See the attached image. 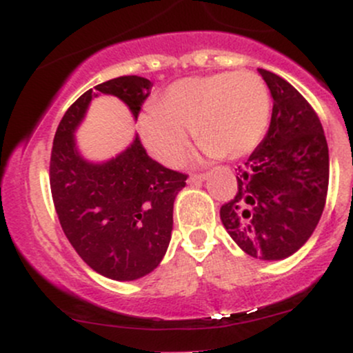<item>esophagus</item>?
I'll list each match as a JSON object with an SVG mask.
<instances>
[{
    "label": "esophagus",
    "mask_w": 353,
    "mask_h": 353,
    "mask_svg": "<svg viewBox=\"0 0 353 353\" xmlns=\"http://www.w3.org/2000/svg\"><path fill=\"white\" fill-rule=\"evenodd\" d=\"M208 179V174H194V176H190L188 182L189 184H201V182H204Z\"/></svg>",
    "instance_id": "esophagus-1"
}]
</instances>
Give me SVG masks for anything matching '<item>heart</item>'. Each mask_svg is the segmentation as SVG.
I'll list each match as a JSON object with an SVG mask.
<instances>
[{"mask_svg":"<svg viewBox=\"0 0 353 353\" xmlns=\"http://www.w3.org/2000/svg\"><path fill=\"white\" fill-rule=\"evenodd\" d=\"M270 98L264 81L250 71L194 76L172 83L139 117V136L149 154L177 165L188 152L189 132L205 156L237 159L265 134Z\"/></svg>","mask_w":353,"mask_h":353,"instance_id":"heart-1","label":"heart"}]
</instances>
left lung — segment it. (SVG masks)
Masks as SVG:
<instances>
[{
  "mask_svg": "<svg viewBox=\"0 0 353 353\" xmlns=\"http://www.w3.org/2000/svg\"><path fill=\"white\" fill-rule=\"evenodd\" d=\"M274 99L269 131L237 169V194L221 208L232 241L262 261H282L309 241L325 205L329 148L322 124L292 84L261 70Z\"/></svg>",
  "mask_w": 353,
  "mask_h": 353,
  "instance_id": "obj_1",
  "label": "left lung"
}]
</instances>
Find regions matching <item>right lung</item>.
<instances>
[{
	"mask_svg": "<svg viewBox=\"0 0 353 353\" xmlns=\"http://www.w3.org/2000/svg\"><path fill=\"white\" fill-rule=\"evenodd\" d=\"M151 88L141 76H121L89 89L63 116L52 143L50 184L61 228L79 257L112 281H136L161 264L188 176L152 161L137 134L111 159L89 161L76 131L91 101L104 94L123 101L136 121Z\"/></svg>",
	"mask_w": 353,
	"mask_h": 353,
	"instance_id": "obj_1",
	"label": "right lung"
}]
</instances>
